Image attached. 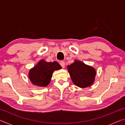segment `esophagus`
<instances>
[{
    "label": "esophagus",
    "instance_id": "1",
    "mask_svg": "<svg viewBox=\"0 0 125 125\" xmlns=\"http://www.w3.org/2000/svg\"><path fill=\"white\" fill-rule=\"evenodd\" d=\"M60 65L62 66V67L63 68H64V67H65V63L64 62H63V61H61V62H60Z\"/></svg>",
    "mask_w": 125,
    "mask_h": 125
}]
</instances>
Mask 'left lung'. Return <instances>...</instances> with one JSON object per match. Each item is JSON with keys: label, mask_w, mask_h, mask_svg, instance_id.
Segmentation results:
<instances>
[{"label": "left lung", "mask_w": 125, "mask_h": 125, "mask_svg": "<svg viewBox=\"0 0 125 125\" xmlns=\"http://www.w3.org/2000/svg\"><path fill=\"white\" fill-rule=\"evenodd\" d=\"M68 71L74 85L81 88L89 87L94 83L96 72L90 65L77 60L67 66Z\"/></svg>", "instance_id": "1"}]
</instances>
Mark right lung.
<instances>
[{
	"label": "right lung",
	"instance_id": "add662e5",
	"mask_svg": "<svg viewBox=\"0 0 125 125\" xmlns=\"http://www.w3.org/2000/svg\"><path fill=\"white\" fill-rule=\"evenodd\" d=\"M61 69L62 67L56 61L48 62L45 60H41L30 69L29 79L33 85L45 87L50 84L53 72Z\"/></svg>",
	"mask_w": 125,
	"mask_h": 125
}]
</instances>
